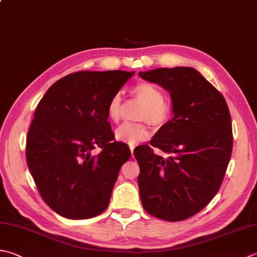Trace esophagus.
Here are the masks:
<instances>
[{
  "mask_svg": "<svg viewBox=\"0 0 257 257\" xmlns=\"http://www.w3.org/2000/svg\"><path fill=\"white\" fill-rule=\"evenodd\" d=\"M134 149H135V146H130V152H132V156H134Z\"/></svg>",
  "mask_w": 257,
  "mask_h": 257,
  "instance_id": "34e87169",
  "label": "esophagus"
}]
</instances>
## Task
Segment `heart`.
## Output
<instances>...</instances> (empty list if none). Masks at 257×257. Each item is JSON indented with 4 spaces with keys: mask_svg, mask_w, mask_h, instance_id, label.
Returning a JSON list of instances; mask_svg holds the SVG:
<instances>
[{
    "mask_svg": "<svg viewBox=\"0 0 257 257\" xmlns=\"http://www.w3.org/2000/svg\"><path fill=\"white\" fill-rule=\"evenodd\" d=\"M133 95L143 103V108L138 113V120L147 121L155 128H160L168 122L172 115V108L164 101L163 92L156 85L148 82H140L135 85ZM108 118L112 122H118L122 115L121 95L113 94L107 105ZM150 130L146 123H125L115 129L114 137L119 142L134 146L148 139Z\"/></svg>",
    "mask_w": 257,
    "mask_h": 257,
    "instance_id": "obj_1",
    "label": "heart"
}]
</instances>
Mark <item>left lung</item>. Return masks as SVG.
<instances>
[{
  "label": "left lung",
  "instance_id": "left-lung-1",
  "mask_svg": "<svg viewBox=\"0 0 257 257\" xmlns=\"http://www.w3.org/2000/svg\"><path fill=\"white\" fill-rule=\"evenodd\" d=\"M139 77L167 90L174 115L150 146L134 150L140 199L150 215L179 222L200 212L222 185L233 148L229 110L222 93L194 68H159ZM153 147L171 156L156 155Z\"/></svg>",
  "mask_w": 257,
  "mask_h": 257
}]
</instances>
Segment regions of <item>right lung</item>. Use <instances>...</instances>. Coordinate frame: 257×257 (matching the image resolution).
I'll list each match as a JSON object with an SVG mask.
<instances>
[{
  "label": "right lung",
  "instance_id": "add662e5",
  "mask_svg": "<svg viewBox=\"0 0 257 257\" xmlns=\"http://www.w3.org/2000/svg\"><path fill=\"white\" fill-rule=\"evenodd\" d=\"M135 71H80L54 82L40 100L28 132L27 162L42 198L69 219L108 207L120 167L130 158L108 122L110 98ZM95 147L102 153L92 154Z\"/></svg>",
  "mask_w": 257,
  "mask_h": 257
}]
</instances>
